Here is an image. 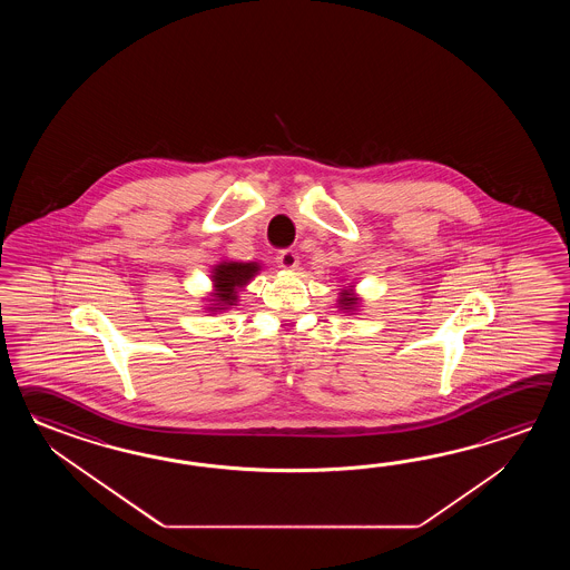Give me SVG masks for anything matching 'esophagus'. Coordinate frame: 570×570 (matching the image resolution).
<instances>
[{
	"mask_svg": "<svg viewBox=\"0 0 570 570\" xmlns=\"http://www.w3.org/2000/svg\"><path fill=\"white\" fill-rule=\"evenodd\" d=\"M297 263H299V258H297L293 250H281L279 255H277V265L281 268H285V271H293V268L297 267Z\"/></svg>",
	"mask_w": 570,
	"mask_h": 570,
	"instance_id": "34e87169",
	"label": "esophagus"
}]
</instances>
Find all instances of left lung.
Wrapping results in <instances>:
<instances>
[{
  "label": "left lung",
  "instance_id": "left-lung-1",
  "mask_svg": "<svg viewBox=\"0 0 570 570\" xmlns=\"http://www.w3.org/2000/svg\"><path fill=\"white\" fill-rule=\"evenodd\" d=\"M338 307L340 312H344V314H354V312H358V307H361V297L354 293V289H348V287H342L338 293Z\"/></svg>",
  "mask_w": 570,
  "mask_h": 570
}]
</instances>
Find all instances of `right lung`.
I'll use <instances>...</instances> for the list:
<instances>
[{
  "label": "right lung",
  "instance_id": "1",
  "mask_svg": "<svg viewBox=\"0 0 570 570\" xmlns=\"http://www.w3.org/2000/svg\"><path fill=\"white\" fill-rule=\"evenodd\" d=\"M261 267L256 263H236V261H222L212 268V283L214 291L206 299V309L209 314L228 312L238 305V293L255 279Z\"/></svg>",
  "mask_w": 570,
  "mask_h": 570
}]
</instances>
